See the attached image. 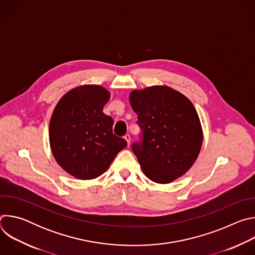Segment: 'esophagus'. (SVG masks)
Here are the masks:
<instances>
[{
	"instance_id": "esophagus-1",
	"label": "esophagus",
	"mask_w": 255,
	"mask_h": 255,
	"mask_svg": "<svg viewBox=\"0 0 255 255\" xmlns=\"http://www.w3.org/2000/svg\"><path fill=\"white\" fill-rule=\"evenodd\" d=\"M124 138H125V140L127 141V143H128V146L130 145V141H131V137H130V135L129 134H126L125 136H124Z\"/></svg>"
}]
</instances>
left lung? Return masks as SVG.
<instances>
[{
    "label": "left lung",
    "instance_id": "obj_1",
    "mask_svg": "<svg viewBox=\"0 0 255 255\" xmlns=\"http://www.w3.org/2000/svg\"><path fill=\"white\" fill-rule=\"evenodd\" d=\"M129 101L142 130V140L133 143L132 150L144 174L157 184L171 183L192 167L202 147L194 105L166 86L134 90Z\"/></svg>",
    "mask_w": 255,
    "mask_h": 255
}]
</instances>
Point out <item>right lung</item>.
Here are the masks:
<instances>
[{
  "instance_id": "obj_1",
  "label": "right lung",
  "mask_w": 255,
  "mask_h": 255,
  "mask_svg": "<svg viewBox=\"0 0 255 255\" xmlns=\"http://www.w3.org/2000/svg\"><path fill=\"white\" fill-rule=\"evenodd\" d=\"M110 93L97 85L67 92L57 103L50 123L49 142L57 163L79 179H93L110 166L125 139L113 134L112 117L103 113Z\"/></svg>"
}]
</instances>
